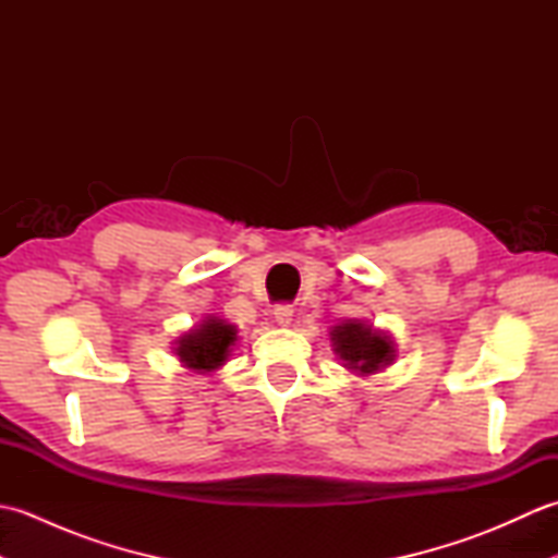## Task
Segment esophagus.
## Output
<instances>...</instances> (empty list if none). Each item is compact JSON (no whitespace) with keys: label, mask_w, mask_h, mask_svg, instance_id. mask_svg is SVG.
Returning <instances> with one entry per match:
<instances>
[{"label":"esophagus","mask_w":558,"mask_h":558,"mask_svg":"<svg viewBox=\"0 0 558 558\" xmlns=\"http://www.w3.org/2000/svg\"><path fill=\"white\" fill-rule=\"evenodd\" d=\"M292 306H288V304H280V306H276V310H272V316H276V322H278V326H290L292 324Z\"/></svg>","instance_id":"obj_1"}]
</instances>
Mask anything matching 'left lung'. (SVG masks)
<instances>
[{"label":"left lung","mask_w":558,"mask_h":558,"mask_svg":"<svg viewBox=\"0 0 558 558\" xmlns=\"http://www.w3.org/2000/svg\"><path fill=\"white\" fill-rule=\"evenodd\" d=\"M333 352L342 360V366L357 376H374L388 369L398 357V345L390 333L374 328L362 318H345L330 328Z\"/></svg>","instance_id":"8db88e82"}]
</instances>
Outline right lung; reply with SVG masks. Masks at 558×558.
<instances>
[{"label":"right lung","instance_id":"add662e5","mask_svg":"<svg viewBox=\"0 0 558 558\" xmlns=\"http://www.w3.org/2000/svg\"><path fill=\"white\" fill-rule=\"evenodd\" d=\"M240 330L228 318L208 314L204 322L174 340V354L180 357L182 366L198 374H213L232 357Z\"/></svg>","mask_w":558,"mask_h":558}]
</instances>
